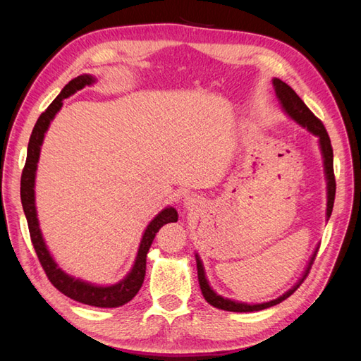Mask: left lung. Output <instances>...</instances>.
<instances>
[{"mask_svg":"<svg viewBox=\"0 0 361 361\" xmlns=\"http://www.w3.org/2000/svg\"><path fill=\"white\" fill-rule=\"evenodd\" d=\"M272 84H274L276 94H277L279 101L283 106V110H285L288 113V116L290 118H293L295 122L300 123L302 128L307 129L309 133H312L313 135L319 138V146H321L322 158H324V170H325V176H326V220H329L331 212H333V204H334V197H336V179H334V170H333V147H331V141H330L329 133H326V129L322 125L321 120L309 110L307 105H305L301 101V97L292 90V87H289L286 82H283L279 78L272 80ZM316 253H318V248L314 250L313 256L309 260V265H307V268H305L304 274H302V277L300 279L297 285H295L292 289H289L286 293H283L281 297L272 300V301H268V302H262V304L238 302V301L223 298L221 295L215 293L214 289L209 286V283H207V280H206L203 264H202L199 255H195V262H197L199 285H200V289H202L204 300L216 309L227 310V312H259V310L272 307V305H276L281 301H285L286 298L290 297V295L295 290L300 288V285L305 280V277L309 276V271L312 268V264H313V260L316 257Z\"/></svg>","mask_w":361,"mask_h":361,"instance_id":"obj_1","label":"left lung"}]
</instances>
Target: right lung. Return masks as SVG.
I'll return each instance as SVG.
<instances>
[{"mask_svg": "<svg viewBox=\"0 0 361 361\" xmlns=\"http://www.w3.org/2000/svg\"><path fill=\"white\" fill-rule=\"evenodd\" d=\"M94 81L96 80L92 75L76 76V78L69 81V84L64 85V89L60 92V94L37 118V122L35 128H32V133L30 137L27 161L23 170V176H20V202H23V207L27 216L32 247H35L40 265L52 285L56 286L61 293L66 295V297L78 302H82L87 305H94V307L113 309V307H120V305L129 302L135 297L145 281L146 256L152 243H154L155 235L164 224L176 223L178 212L174 207H166V209H162L154 220L149 223L143 238H141L140 248H138L137 259L133 269L129 271V274L123 280H120L118 283H116V285H111V286L92 285V283H87L80 279L68 276L66 272H64L61 268H59V265L54 262L45 241H43V236L39 227V220H37L36 203H35V180H36L37 162L40 157V146L43 143V138H45V133L49 128L51 120L56 117V114L63 106V99H66V97H69L75 92L84 89L85 85H92Z\"/></svg>", "mask_w": 361, "mask_h": 361, "instance_id": "add662e5", "label": "right lung"}]
</instances>
